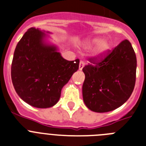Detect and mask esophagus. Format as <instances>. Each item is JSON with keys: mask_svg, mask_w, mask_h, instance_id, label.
Listing matches in <instances>:
<instances>
[{"mask_svg": "<svg viewBox=\"0 0 146 146\" xmlns=\"http://www.w3.org/2000/svg\"><path fill=\"white\" fill-rule=\"evenodd\" d=\"M85 64H86V63H85L83 60H81V61L80 62V64H79V69H80V70H82V68L84 67Z\"/></svg>", "mask_w": 146, "mask_h": 146, "instance_id": "obj_1", "label": "esophagus"}]
</instances>
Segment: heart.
I'll return each instance as SVG.
<instances>
[{
  "instance_id": "1",
  "label": "heart",
  "mask_w": 146,
  "mask_h": 146,
  "mask_svg": "<svg viewBox=\"0 0 146 146\" xmlns=\"http://www.w3.org/2000/svg\"><path fill=\"white\" fill-rule=\"evenodd\" d=\"M94 45H97L96 49V55H102L109 48V44L105 40H102L101 38H94L88 42V46L91 47Z\"/></svg>"
}]
</instances>
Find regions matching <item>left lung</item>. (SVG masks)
I'll return each mask as SVG.
<instances>
[{"instance_id":"left-lung-1","label":"left lung","mask_w":146,"mask_h":146,"mask_svg":"<svg viewBox=\"0 0 146 146\" xmlns=\"http://www.w3.org/2000/svg\"><path fill=\"white\" fill-rule=\"evenodd\" d=\"M85 66L83 101L96 113L112 111L130 97L136 80L137 58L133 47L124 40L100 57L90 58Z\"/></svg>"}]
</instances>
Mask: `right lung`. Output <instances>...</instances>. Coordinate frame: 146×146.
<instances>
[{"mask_svg": "<svg viewBox=\"0 0 146 146\" xmlns=\"http://www.w3.org/2000/svg\"><path fill=\"white\" fill-rule=\"evenodd\" d=\"M44 34L31 28L17 44L11 68L13 86L23 101L38 108L54 106L62 88L79 69V59L67 60L54 46L45 44Z\"/></svg>", "mask_w": 146, "mask_h": 146, "instance_id": "1", "label": "right lung"}]
</instances>
